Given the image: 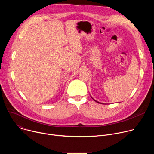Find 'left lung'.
Segmentation results:
<instances>
[{"label":"left lung","mask_w":154,"mask_h":154,"mask_svg":"<svg viewBox=\"0 0 154 154\" xmlns=\"http://www.w3.org/2000/svg\"><path fill=\"white\" fill-rule=\"evenodd\" d=\"M95 101H96V102H97V103H99V102H97V101H96V100H95Z\"/></svg>","instance_id":"8db88e82"}]
</instances>
